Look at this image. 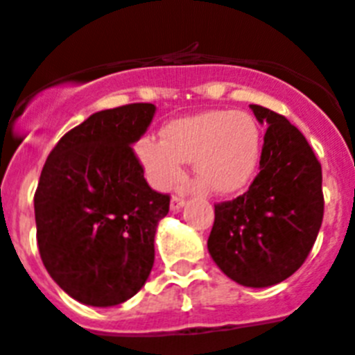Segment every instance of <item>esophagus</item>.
I'll return each mask as SVG.
<instances>
[{
    "mask_svg": "<svg viewBox=\"0 0 355 355\" xmlns=\"http://www.w3.org/2000/svg\"><path fill=\"white\" fill-rule=\"evenodd\" d=\"M184 206L183 197H172L171 199V211H180Z\"/></svg>",
    "mask_w": 355,
    "mask_h": 355,
    "instance_id": "esophagus-1",
    "label": "esophagus"
}]
</instances>
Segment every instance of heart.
Listing matches in <instances>:
<instances>
[{
	"label": "heart",
	"mask_w": 355,
	"mask_h": 355,
	"mask_svg": "<svg viewBox=\"0 0 355 355\" xmlns=\"http://www.w3.org/2000/svg\"><path fill=\"white\" fill-rule=\"evenodd\" d=\"M147 181L167 190L192 162L193 174L213 193L240 192L252 180L261 156V131L245 112L209 110L168 122L162 142L142 139L135 147Z\"/></svg>",
	"instance_id": "heart-1"
}]
</instances>
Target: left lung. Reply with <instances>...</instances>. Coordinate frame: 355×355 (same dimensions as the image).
Wrapping results in <instances>:
<instances>
[{"label":"left lung","mask_w":355,"mask_h":355,"mask_svg":"<svg viewBox=\"0 0 355 355\" xmlns=\"http://www.w3.org/2000/svg\"><path fill=\"white\" fill-rule=\"evenodd\" d=\"M265 142L259 174L243 196L215 206L208 250L234 283L266 288L299 270L324 218L322 165L283 115L250 105Z\"/></svg>","instance_id":"8db88e82"}]
</instances>
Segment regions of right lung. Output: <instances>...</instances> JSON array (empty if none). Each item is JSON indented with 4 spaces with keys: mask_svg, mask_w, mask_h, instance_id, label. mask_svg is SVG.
<instances>
[{
    "mask_svg": "<svg viewBox=\"0 0 355 355\" xmlns=\"http://www.w3.org/2000/svg\"><path fill=\"white\" fill-rule=\"evenodd\" d=\"M155 114L150 103L96 112L44 163L33 199L40 258L53 281L87 306L126 302L155 263L156 227L171 197L147 184L131 149Z\"/></svg>",
    "mask_w": 355,
    "mask_h": 355,
    "instance_id": "right-lung-1",
    "label": "right lung"
}]
</instances>
